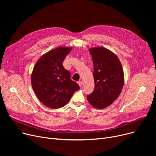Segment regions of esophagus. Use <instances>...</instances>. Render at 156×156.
<instances>
[{"label":"esophagus","mask_w":156,"mask_h":156,"mask_svg":"<svg viewBox=\"0 0 156 156\" xmlns=\"http://www.w3.org/2000/svg\"><path fill=\"white\" fill-rule=\"evenodd\" d=\"M78 84L79 85V86H80V87H81V86H82L83 82H82V81H79L78 82Z\"/></svg>","instance_id":"34e87169"}]
</instances>
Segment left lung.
Listing matches in <instances>:
<instances>
[{
	"mask_svg": "<svg viewBox=\"0 0 156 156\" xmlns=\"http://www.w3.org/2000/svg\"><path fill=\"white\" fill-rule=\"evenodd\" d=\"M94 64L95 88L87 96L92 106L104 109L117 99L124 85V73L118 57L104 47L89 50Z\"/></svg>",
	"mask_w": 156,
	"mask_h": 156,
	"instance_id": "8db88e82",
	"label": "left lung"
}]
</instances>
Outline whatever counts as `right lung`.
Masks as SVG:
<instances>
[{"label":"right lung","mask_w":156,"mask_h":156,"mask_svg":"<svg viewBox=\"0 0 156 156\" xmlns=\"http://www.w3.org/2000/svg\"><path fill=\"white\" fill-rule=\"evenodd\" d=\"M72 48L60 47L43 55L33 70L31 81L33 89L45 106L61 108L66 104L79 85L71 79L69 71L62 65Z\"/></svg>","instance_id":"obj_1"}]
</instances>
